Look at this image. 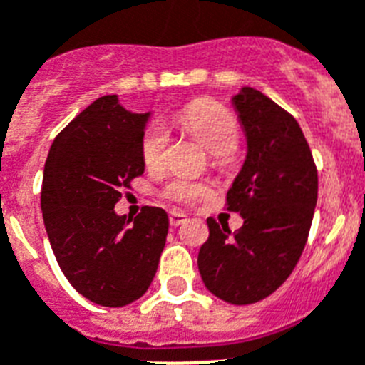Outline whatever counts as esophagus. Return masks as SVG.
Returning <instances> with one entry per match:
<instances>
[{"instance_id": "1", "label": "esophagus", "mask_w": 365, "mask_h": 365, "mask_svg": "<svg viewBox=\"0 0 365 365\" xmlns=\"http://www.w3.org/2000/svg\"><path fill=\"white\" fill-rule=\"evenodd\" d=\"M186 215L185 212H180V210H171L170 212V224L173 225V227H179V225H182L186 222Z\"/></svg>"}]
</instances>
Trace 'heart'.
<instances>
[{
  "label": "heart",
  "mask_w": 365,
  "mask_h": 365,
  "mask_svg": "<svg viewBox=\"0 0 365 365\" xmlns=\"http://www.w3.org/2000/svg\"><path fill=\"white\" fill-rule=\"evenodd\" d=\"M180 126L212 155L216 165H224L230 162V155L239 143V126L230 111L224 110L215 102H194L190 104L179 117ZM170 134L165 126L155 123L147 128L141 140V156L149 170H160L165 164ZM207 192L203 182L192 180H175L168 188L171 200L188 203V201L201 197Z\"/></svg>",
  "instance_id": "1"
}]
</instances>
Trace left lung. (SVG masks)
Wrapping results in <instances>:
<instances>
[{"instance_id":"1","label":"left lung","mask_w":365,"mask_h":365,"mask_svg":"<svg viewBox=\"0 0 365 365\" xmlns=\"http://www.w3.org/2000/svg\"><path fill=\"white\" fill-rule=\"evenodd\" d=\"M231 104L246 156L227 190V210L244 224L231 233L207 220L197 267L210 293L244 306L272 294L297 267L317 203V170L300 125L269 96L240 87Z\"/></svg>"}]
</instances>
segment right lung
Listing matches in <instances>:
<instances>
[{
    "instance_id": "right-lung-1",
    "label": "right lung",
    "mask_w": 365,
    "mask_h": 365,
    "mask_svg": "<svg viewBox=\"0 0 365 365\" xmlns=\"http://www.w3.org/2000/svg\"><path fill=\"white\" fill-rule=\"evenodd\" d=\"M153 111L126 110L117 95L96 98L53 140L41 209L65 278L87 300L121 308L145 294L165 246L170 218L143 207L115 212L121 188L145 170L141 140Z\"/></svg>"
}]
</instances>
